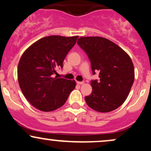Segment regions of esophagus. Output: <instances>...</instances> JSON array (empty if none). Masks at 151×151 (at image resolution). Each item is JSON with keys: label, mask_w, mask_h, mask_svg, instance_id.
<instances>
[{"label": "esophagus", "mask_w": 151, "mask_h": 151, "mask_svg": "<svg viewBox=\"0 0 151 151\" xmlns=\"http://www.w3.org/2000/svg\"><path fill=\"white\" fill-rule=\"evenodd\" d=\"M84 81H77V84H79V85H81V84H84Z\"/></svg>", "instance_id": "34e87169"}]
</instances>
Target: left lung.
Here are the masks:
<instances>
[{
  "instance_id": "left-lung-1",
  "label": "left lung",
  "mask_w": 151,
  "mask_h": 151,
  "mask_svg": "<svg viewBox=\"0 0 151 151\" xmlns=\"http://www.w3.org/2000/svg\"><path fill=\"white\" fill-rule=\"evenodd\" d=\"M77 44L91 62L93 74L100 78L91 81L92 92L85 96L90 108L106 113L126 101L134 81V67L129 55L116 44L101 37H81Z\"/></svg>"
}]
</instances>
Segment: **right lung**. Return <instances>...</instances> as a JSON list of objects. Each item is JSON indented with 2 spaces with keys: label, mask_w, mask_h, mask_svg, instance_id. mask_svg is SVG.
<instances>
[{
  "label": "right lung",
  "mask_w": 151,
  "mask_h": 151,
  "mask_svg": "<svg viewBox=\"0 0 151 151\" xmlns=\"http://www.w3.org/2000/svg\"><path fill=\"white\" fill-rule=\"evenodd\" d=\"M79 36L41 38L24 52L18 66L19 85L26 99L42 111L62 106L75 88L74 80L54 77Z\"/></svg>",
  "instance_id": "obj_1"
}]
</instances>
